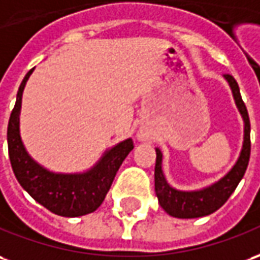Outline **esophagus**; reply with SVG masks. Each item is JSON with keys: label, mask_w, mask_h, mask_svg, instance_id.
<instances>
[{"label": "esophagus", "mask_w": 260, "mask_h": 260, "mask_svg": "<svg viewBox=\"0 0 260 260\" xmlns=\"http://www.w3.org/2000/svg\"><path fill=\"white\" fill-rule=\"evenodd\" d=\"M138 138H139L141 141H145V139H148V132H146V131L141 129V131H139V134H138Z\"/></svg>", "instance_id": "obj_1"}]
</instances>
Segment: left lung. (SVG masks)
<instances>
[{
  "label": "left lung",
  "mask_w": 260,
  "mask_h": 260,
  "mask_svg": "<svg viewBox=\"0 0 260 260\" xmlns=\"http://www.w3.org/2000/svg\"><path fill=\"white\" fill-rule=\"evenodd\" d=\"M225 80L231 87L232 95L235 100L238 110L244 119V143L234 168L225 174L222 179L215 181L214 184L204 187L196 191H181L176 190L166 181V177L161 170L160 149L156 148V166H155V191L160 207L169 215L176 218H199L206 217L215 212L219 207L225 204L230 196L237 188L241 179L244 177L250 156V122L248 110L242 101L237 80L231 74H225Z\"/></svg>",
  "instance_id": "1"
}]
</instances>
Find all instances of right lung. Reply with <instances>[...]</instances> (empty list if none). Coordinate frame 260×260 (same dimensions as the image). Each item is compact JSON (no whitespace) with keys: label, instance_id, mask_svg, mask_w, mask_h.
<instances>
[{"label":"right lung","instance_id":"obj_1","mask_svg":"<svg viewBox=\"0 0 260 260\" xmlns=\"http://www.w3.org/2000/svg\"><path fill=\"white\" fill-rule=\"evenodd\" d=\"M22 80L14 110L8 122V153L16 180L30 197L53 214L61 217H80L95 211L104 201L118 169L134 149V141L125 139L108 149L90 170L84 173H53L35 161L23 146L19 134V114L22 92L29 76Z\"/></svg>","mask_w":260,"mask_h":260}]
</instances>
